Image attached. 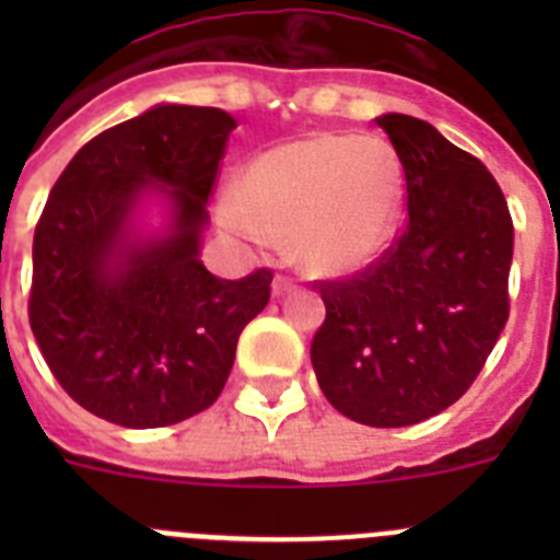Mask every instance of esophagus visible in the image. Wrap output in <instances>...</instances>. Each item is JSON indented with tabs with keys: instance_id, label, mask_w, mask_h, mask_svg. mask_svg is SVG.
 <instances>
[{
	"instance_id": "1",
	"label": "esophagus",
	"mask_w": 560,
	"mask_h": 560,
	"mask_svg": "<svg viewBox=\"0 0 560 560\" xmlns=\"http://www.w3.org/2000/svg\"><path fill=\"white\" fill-rule=\"evenodd\" d=\"M291 289H294V280H291V277H285V275H277L275 283H271V294H275V296L289 294Z\"/></svg>"
}]
</instances>
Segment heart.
I'll return each instance as SVG.
<instances>
[{
	"label": "heart",
	"mask_w": 560,
	"mask_h": 560,
	"mask_svg": "<svg viewBox=\"0 0 560 560\" xmlns=\"http://www.w3.org/2000/svg\"><path fill=\"white\" fill-rule=\"evenodd\" d=\"M400 199L404 171L387 142L314 133L260 153L219 219L249 244L289 241L308 275H348L387 246Z\"/></svg>",
	"instance_id": "b5f03b06"
}]
</instances>
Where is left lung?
<instances>
[{
  "instance_id": "left-lung-1",
  "label": "left lung",
  "mask_w": 560,
  "mask_h": 560,
  "mask_svg": "<svg viewBox=\"0 0 560 560\" xmlns=\"http://www.w3.org/2000/svg\"><path fill=\"white\" fill-rule=\"evenodd\" d=\"M407 179V230L364 271L316 280L325 323L311 364L330 407L412 427L471 387L511 300L513 221L491 171L409 114L375 117Z\"/></svg>"
}]
</instances>
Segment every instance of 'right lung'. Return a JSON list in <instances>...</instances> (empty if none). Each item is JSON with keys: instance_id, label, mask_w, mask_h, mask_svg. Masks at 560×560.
Here are the masks:
<instances>
[{"instance_id": "add662e5", "label": "right lung", "mask_w": 560, "mask_h": 560, "mask_svg": "<svg viewBox=\"0 0 560 560\" xmlns=\"http://www.w3.org/2000/svg\"><path fill=\"white\" fill-rule=\"evenodd\" d=\"M232 128L221 108L153 106L89 140L49 190L30 328L69 398L108 423L171 427L212 407L269 303L271 269L221 280L199 260ZM148 191L172 201V230L140 242L130 219Z\"/></svg>"}]
</instances>
